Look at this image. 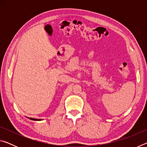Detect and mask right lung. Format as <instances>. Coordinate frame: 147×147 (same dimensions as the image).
Returning <instances> with one entry per match:
<instances>
[{
    "mask_svg": "<svg viewBox=\"0 0 147 147\" xmlns=\"http://www.w3.org/2000/svg\"><path fill=\"white\" fill-rule=\"evenodd\" d=\"M28 119H30V120H33V121H41V119H34V118H29Z\"/></svg>",
    "mask_w": 147,
    "mask_h": 147,
    "instance_id": "add662e5",
    "label": "right lung"
}]
</instances>
